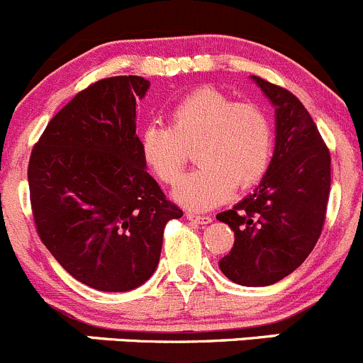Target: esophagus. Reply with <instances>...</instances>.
<instances>
[{
  "label": "esophagus",
  "mask_w": 363,
  "mask_h": 363,
  "mask_svg": "<svg viewBox=\"0 0 363 363\" xmlns=\"http://www.w3.org/2000/svg\"><path fill=\"white\" fill-rule=\"evenodd\" d=\"M186 218L190 222H196V224H210L213 218L211 215H199V213H194V211H186Z\"/></svg>",
  "instance_id": "obj_1"
}]
</instances>
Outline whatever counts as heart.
Wrapping results in <instances>:
<instances>
[{"label": "heart", "mask_w": 363, "mask_h": 363, "mask_svg": "<svg viewBox=\"0 0 363 363\" xmlns=\"http://www.w3.org/2000/svg\"><path fill=\"white\" fill-rule=\"evenodd\" d=\"M201 164L174 190V199L192 210H206L263 180L274 155V130L254 104L235 102L203 86L171 109L169 127L150 123L139 134L143 162L166 185H177L189 152Z\"/></svg>", "instance_id": "1"}]
</instances>
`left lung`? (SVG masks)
<instances>
[{
    "instance_id": "obj_1",
    "label": "left lung",
    "mask_w": 363,
    "mask_h": 363,
    "mask_svg": "<svg viewBox=\"0 0 363 363\" xmlns=\"http://www.w3.org/2000/svg\"><path fill=\"white\" fill-rule=\"evenodd\" d=\"M275 106V150L250 196L217 215L235 231L218 261L229 281L270 286L307 259L323 231L330 196V152L303 104L288 89L252 75Z\"/></svg>"
}]
</instances>
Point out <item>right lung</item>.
<instances>
[{
  "label": "right lung",
  "mask_w": 363,
  "mask_h": 363,
  "mask_svg": "<svg viewBox=\"0 0 363 363\" xmlns=\"http://www.w3.org/2000/svg\"><path fill=\"white\" fill-rule=\"evenodd\" d=\"M148 88L139 75L93 82L49 121L30 157L38 236L72 277L99 291L145 284L164 228L183 215L139 152L135 102Z\"/></svg>",
  "instance_id": "obj_1"
}]
</instances>
